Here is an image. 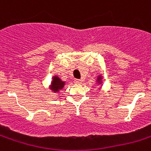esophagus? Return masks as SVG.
<instances>
[{
  "mask_svg": "<svg viewBox=\"0 0 151 151\" xmlns=\"http://www.w3.org/2000/svg\"><path fill=\"white\" fill-rule=\"evenodd\" d=\"M75 83H76V84H81L82 83V80L81 79H75Z\"/></svg>",
  "mask_w": 151,
  "mask_h": 151,
  "instance_id": "1",
  "label": "esophagus"
}]
</instances>
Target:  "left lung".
Wrapping results in <instances>:
<instances>
[{
	"mask_svg": "<svg viewBox=\"0 0 151 151\" xmlns=\"http://www.w3.org/2000/svg\"><path fill=\"white\" fill-rule=\"evenodd\" d=\"M101 79H102V76H99V77L97 78V80H96L99 84H101V83H102V82H101Z\"/></svg>",
	"mask_w": 151,
	"mask_h": 151,
	"instance_id": "left-lung-1",
	"label": "left lung"
}]
</instances>
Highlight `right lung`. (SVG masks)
<instances>
[{
  "instance_id": "1",
  "label": "right lung",
  "mask_w": 151,
  "mask_h": 151,
  "mask_svg": "<svg viewBox=\"0 0 151 151\" xmlns=\"http://www.w3.org/2000/svg\"><path fill=\"white\" fill-rule=\"evenodd\" d=\"M65 85V82L62 81L58 76H55L52 78V82L50 83V89L55 93L58 92L59 90H62Z\"/></svg>"
}]
</instances>
